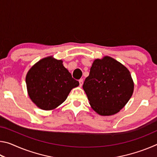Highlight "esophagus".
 Here are the masks:
<instances>
[{"label":"esophagus","mask_w":157,"mask_h":157,"mask_svg":"<svg viewBox=\"0 0 157 157\" xmlns=\"http://www.w3.org/2000/svg\"><path fill=\"white\" fill-rule=\"evenodd\" d=\"M79 86H82V84H83V79H81L79 80Z\"/></svg>","instance_id":"obj_1"}]
</instances>
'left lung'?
<instances>
[{"mask_svg": "<svg viewBox=\"0 0 157 157\" xmlns=\"http://www.w3.org/2000/svg\"><path fill=\"white\" fill-rule=\"evenodd\" d=\"M134 88L129 71L109 56L94 61L83 84L90 105L100 116L119 112L131 98Z\"/></svg>", "mask_w": 157, "mask_h": 157, "instance_id": "1", "label": "left lung"}]
</instances>
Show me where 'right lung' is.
Wrapping results in <instances>:
<instances>
[{
  "label": "right lung",
  "mask_w": 157,
  "mask_h": 157,
  "mask_svg": "<svg viewBox=\"0 0 157 157\" xmlns=\"http://www.w3.org/2000/svg\"><path fill=\"white\" fill-rule=\"evenodd\" d=\"M29 97L41 109L53 110L66 100L69 93L79 86L63 65L53 56L43 58L28 71L25 78Z\"/></svg>",
  "instance_id": "right-lung-1"
}]
</instances>
